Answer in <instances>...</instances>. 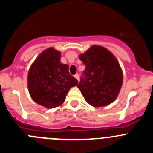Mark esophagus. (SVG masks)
Wrapping results in <instances>:
<instances>
[{
  "label": "esophagus",
  "mask_w": 153,
  "mask_h": 153,
  "mask_svg": "<svg viewBox=\"0 0 153 153\" xmlns=\"http://www.w3.org/2000/svg\"><path fill=\"white\" fill-rule=\"evenodd\" d=\"M74 76H75L76 79L78 81H79V74H76V75Z\"/></svg>",
  "instance_id": "34e87169"
}]
</instances>
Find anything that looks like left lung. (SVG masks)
<instances>
[{
  "instance_id": "left-lung-1",
  "label": "left lung",
  "mask_w": 153,
  "mask_h": 153,
  "mask_svg": "<svg viewBox=\"0 0 153 153\" xmlns=\"http://www.w3.org/2000/svg\"><path fill=\"white\" fill-rule=\"evenodd\" d=\"M86 66L77 85L85 100L95 107L106 106L118 97L123 74L118 60L109 50L93 45L79 56Z\"/></svg>"
}]
</instances>
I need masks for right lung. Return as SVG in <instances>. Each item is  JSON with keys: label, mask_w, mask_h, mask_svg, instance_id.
<instances>
[{"label": "right lung", "mask_w": 153, "mask_h": 153, "mask_svg": "<svg viewBox=\"0 0 153 153\" xmlns=\"http://www.w3.org/2000/svg\"><path fill=\"white\" fill-rule=\"evenodd\" d=\"M61 53L50 47L40 53L28 71L27 86L34 102L47 109L60 106L67 93L78 84L69 73V66L60 62Z\"/></svg>", "instance_id": "obj_1"}]
</instances>
